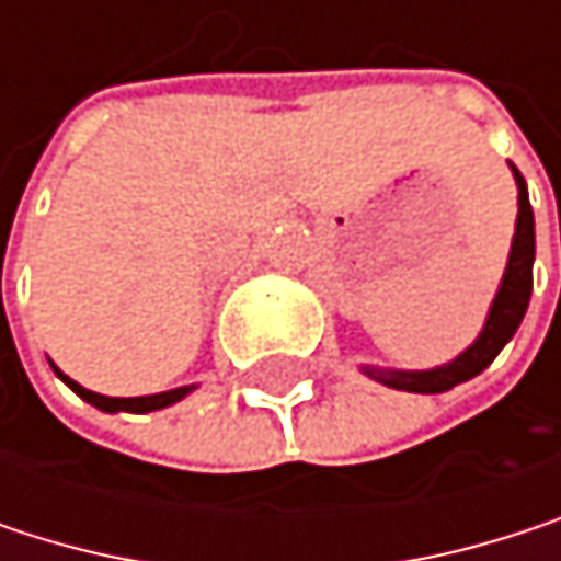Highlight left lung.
Returning a JSON list of instances; mask_svg holds the SVG:
<instances>
[{"instance_id": "left-lung-1", "label": "left lung", "mask_w": 561, "mask_h": 561, "mask_svg": "<svg viewBox=\"0 0 561 561\" xmlns=\"http://www.w3.org/2000/svg\"><path fill=\"white\" fill-rule=\"evenodd\" d=\"M513 169L516 178V191H519V214H516V233H513V247H510V260H506V273L497 298L491 305V314L484 321V331L478 334V341L458 354L451 364L435 367V370H380V367H364L367 377H374L377 383L390 387V390L405 392H445L471 377H478L481 370H488L494 364V357L504 351V344L516 334L526 305H529V291H533V260H536V227H533V207H529V191L523 174Z\"/></svg>"}]
</instances>
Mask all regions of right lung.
Returning <instances> with one entry per match:
<instances>
[{"label":"right lung","instance_id":"obj_1","mask_svg":"<svg viewBox=\"0 0 561 561\" xmlns=\"http://www.w3.org/2000/svg\"><path fill=\"white\" fill-rule=\"evenodd\" d=\"M51 370H55L57 377H60L70 390L77 392L80 399H87L90 405H96V409H103V412H156V409H165V405L178 402V399H184L187 392L194 390V387H178V390L156 392V396H129V399H123V396H100V392L83 390V387H80V383H73L70 377H64L55 364H51Z\"/></svg>","mask_w":561,"mask_h":561}]
</instances>
